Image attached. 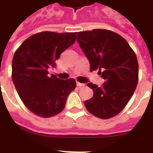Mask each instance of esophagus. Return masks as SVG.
Returning a JSON list of instances; mask_svg holds the SVG:
<instances>
[{
	"label": "esophagus",
	"mask_w": 153,
	"mask_h": 153,
	"mask_svg": "<svg viewBox=\"0 0 153 153\" xmlns=\"http://www.w3.org/2000/svg\"><path fill=\"white\" fill-rule=\"evenodd\" d=\"M76 86L78 87V88H82V87H84L85 86V84H83V83H81V82H76Z\"/></svg>",
	"instance_id": "34e87169"
}]
</instances>
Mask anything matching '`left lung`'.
<instances>
[{"label":"left lung","mask_w":153,"mask_h":153,"mask_svg":"<svg viewBox=\"0 0 153 153\" xmlns=\"http://www.w3.org/2000/svg\"><path fill=\"white\" fill-rule=\"evenodd\" d=\"M77 42L90 63V71L99 70L105 80L99 88L92 82L94 96L85 100L87 110L101 119L120 113L136 88L139 65L134 52L120 35L95 29L77 33Z\"/></svg>","instance_id":"obj_1"}]
</instances>
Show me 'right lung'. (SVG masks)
Here are the masks:
<instances>
[{
  "label": "right lung",
  "instance_id": "right-lung-1",
  "mask_svg": "<svg viewBox=\"0 0 153 153\" xmlns=\"http://www.w3.org/2000/svg\"><path fill=\"white\" fill-rule=\"evenodd\" d=\"M76 32L43 31L27 38L16 50L12 78L28 110L42 117L61 112L69 94L76 88L73 78L61 80L49 75L48 69L76 41Z\"/></svg>",
  "mask_w": 153,
  "mask_h": 153
}]
</instances>
